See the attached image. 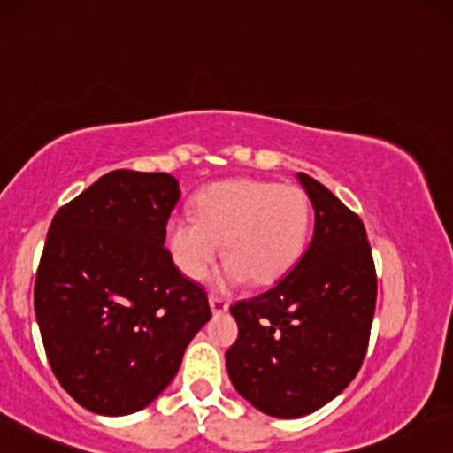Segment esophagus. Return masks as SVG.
Instances as JSON below:
<instances>
[{
	"instance_id": "1",
	"label": "esophagus",
	"mask_w": 453,
	"mask_h": 453,
	"mask_svg": "<svg viewBox=\"0 0 453 453\" xmlns=\"http://www.w3.org/2000/svg\"><path fill=\"white\" fill-rule=\"evenodd\" d=\"M209 303H211L212 314H226L227 308H230V303H227L226 299L217 297V296H209Z\"/></svg>"
}]
</instances>
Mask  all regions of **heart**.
<instances>
[{"label":"heart","mask_w":453,"mask_h":453,"mask_svg":"<svg viewBox=\"0 0 453 453\" xmlns=\"http://www.w3.org/2000/svg\"><path fill=\"white\" fill-rule=\"evenodd\" d=\"M312 206L303 189L255 179H232L204 188L196 217L168 223V249L188 279L200 280L223 238V279L272 285L306 249Z\"/></svg>","instance_id":"b5f03b06"}]
</instances>
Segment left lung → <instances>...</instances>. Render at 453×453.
<instances>
[{"mask_svg": "<svg viewBox=\"0 0 453 453\" xmlns=\"http://www.w3.org/2000/svg\"><path fill=\"white\" fill-rule=\"evenodd\" d=\"M314 236L285 279L234 303L238 340L226 367L238 395L274 418H302L335 399L361 369L378 279L361 217L299 173Z\"/></svg>", "mask_w": 453, "mask_h": 453, "instance_id": "8db88e82", "label": "left lung"}]
</instances>
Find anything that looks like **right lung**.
<instances>
[{
    "mask_svg": "<svg viewBox=\"0 0 453 453\" xmlns=\"http://www.w3.org/2000/svg\"><path fill=\"white\" fill-rule=\"evenodd\" d=\"M179 183L111 171L57 211L35 274V319L52 373L86 410L128 416L177 375L209 323V297L165 247Z\"/></svg>",
    "mask_w": 453,
    "mask_h": 453,
    "instance_id": "add662e5",
    "label": "right lung"
}]
</instances>
